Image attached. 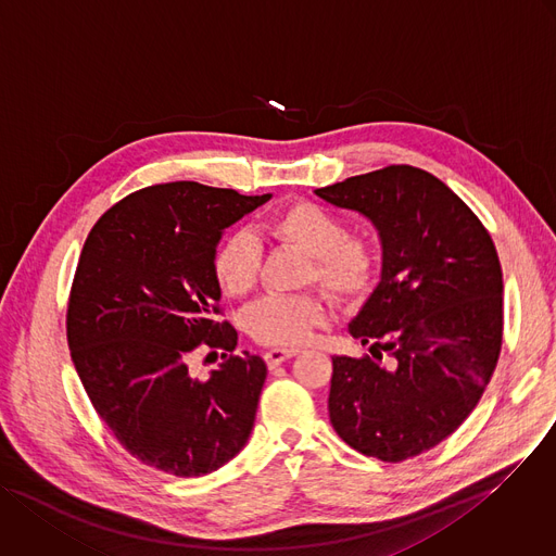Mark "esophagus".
<instances>
[{
  "label": "esophagus",
  "mask_w": 556,
  "mask_h": 556,
  "mask_svg": "<svg viewBox=\"0 0 556 556\" xmlns=\"http://www.w3.org/2000/svg\"><path fill=\"white\" fill-rule=\"evenodd\" d=\"M298 353H300L298 349H271V351H267L263 357H265V364H267L269 368H276V366H280L282 362L295 357Z\"/></svg>",
  "instance_id": "1"
}]
</instances>
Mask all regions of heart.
<instances>
[{
    "label": "heart",
    "mask_w": 556,
    "mask_h": 556,
    "mask_svg": "<svg viewBox=\"0 0 556 556\" xmlns=\"http://www.w3.org/2000/svg\"><path fill=\"white\" fill-rule=\"evenodd\" d=\"M265 232L302 254L308 265L304 285H319L332 302L362 298L377 274L379 254L364 235L346 232L342 216L313 201H293L265 220ZM261 243L250 230H235L218 243L212 256V274L228 295H248L261 274ZM326 319L321 298L313 291L267 295L248 311L250 336L265 346H300L313 328Z\"/></svg>",
    "instance_id": "1"
}]
</instances>
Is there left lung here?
<instances>
[{
	"label": "left lung",
	"instance_id": "left-lung-1",
	"mask_svg": "<svg viewBox=\"0 0 556 556\" xmlns=\"http://www.w3.org/2000/svg\"><path fill=\"white\" fill-rule=\"evenodd\" d=\"M315 194L368 216L383 248L381 282L349 324L374 357H332L330 422L359 454L401 463L452 435L493 377L504 330L497 250L447 184L407 164Z\"/></svg>",
	"mask_w": 556,
	"mask_h": 556
}]
</instances>
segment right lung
Segmentation results:
<instances>
[{
    "label": "right lung",
    "instance_id": "right-lung-1",
    "mask_svg": "<svg viewBox=\"0 0 556 556\" xmlns=\"http://www.w3.org/2000/svg\"><path fill=\"white\" fill-rule=\"evenodd\" d=\"M271 194L197 181L157 184L111 205L91 228L67 302V346L80 383L121 445L157 471L197 478L232 460L252 433L267 366L226 355L212 256L226 228ZM199 348L224 350L207 380Z\"/></svg>",
    "mask_w": 556,
    "mask_h": 556
}]
</instances>
